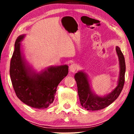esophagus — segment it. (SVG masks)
<instances>
[{
  "instance_id": "1",
  "label": "esophagus",
  "mask_w": 134,
  "mask_h": 134,
  "mask_svg": "<svg viewBox=\"0 0 134 134\" xmlns=\"http://www.w3.org/2000/svg\"><path fill=\"white\" fill-rule=\"evenodd\" d=\"M76 69H77V65L76 64H74V63H73V64H71L69 67L70 71L71 72H75V71L76 70Z\"/></svg>"
}]
</instances>
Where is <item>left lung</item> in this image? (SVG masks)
<instances>
[{
    "mask_svg": "<svg viewBox=\"0 0 134 134\" xmlns=\"http://www.w3.org/2000/svg\"><path fill=\"white\" fill-rule=\"evenodd\" d=\"M116 51L119 61V77L116 88L109 94L103 97L95 95L92 91L85 72L79 71L74 76L81 105L87 110H100L107 107L118 97L121 93L125 83L126 65L124 56L118 47H116Z\"/></svg>",
    "mask_w": 134,
    "mask_h": 134,
    "instance_id": "obj_1",
    "label": "left lung"
}]
</instances>
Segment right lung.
Returning a JSON list of instances; mask_svg holds the SVG:
<instances>
[{
	"mask_svg": "<svg viewBox=\"0 0 134 134\" xmlns=\"http://www.w3.org/2000/svg\"><path fill=\"white\" fill-rule=\"evenodd\" d=\"M24 35L18 37L11 58L10 76L17 97L32 108L45 109L53 102L58 84L68 74L67 65L49 67L40 73L32 71L25 61L20 42Z\"/></svg>",
	"mask_w": 134,
	"mask_h": 134,
	"instance_id": "add662e5",
	"label": "right lung"
}]
</instances>
